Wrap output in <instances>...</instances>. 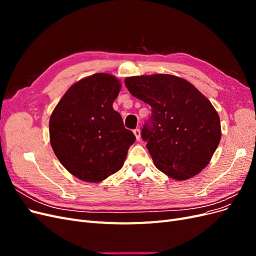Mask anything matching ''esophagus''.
<instances>
[{
  "instance_id": "34e87169",
  "label": "esophagus",
  "mask_w": 256,
  "mask_h": 256,
  "mask_svg": "<svg viewBox=\"0 0 256 256\" xmlns=\"http://www.w3.org/2000/svg\"><path fill=\"white\" fill-rule=\"evenodd\" d=\"M134 136L136 138V141H140L141 140V130L138 129V128H136V129L134 130Z\"/></svg>"
}]
</instances>
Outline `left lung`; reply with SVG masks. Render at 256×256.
Listing matches in <instances>:
<instances>
[{
  "instance_id": "1",
  "label": "left lung",
  "mask_w": 256,
  "mask_h": 256,
  "mask_svg": "<svg viewBox=\"0 0 256 256\" xmlns=\"http://www.w3.org/2000/svg\"><path fill=\"white\" fill-rule=\"evenodd\" d=\"M125 84L152 108L141 136L154 164L176 180L198 174L221 140L220 118L212 102L190 82L172 74L130 76Z\"/></svg>"
}]
</instances>
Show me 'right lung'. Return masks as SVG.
<instances>
[{"label":"right lung","instance_id":"add662e5","mask_svg":"<svg viewBox=\"0 0 256 256\" xmlns=\"http://www.w3.org/2000/svg\"><path fill=\"white\" fill-rule=\"evenodd\" d=\"M120 81L95 74L74 83L53 110L49 122L54 154L79 180L99 182L122 168L136 136L113 109Z\"/></svg>","mask_w":256,"mask_h":256}]
</instances>
